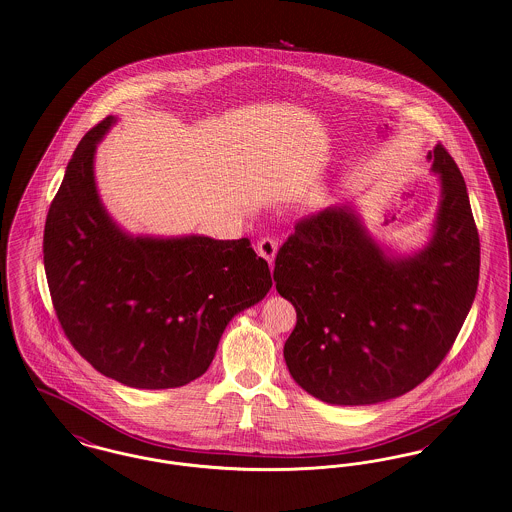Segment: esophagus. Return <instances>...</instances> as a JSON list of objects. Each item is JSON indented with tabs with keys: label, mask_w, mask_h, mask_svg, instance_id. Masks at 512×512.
<instances>
[{
	"label": "esophagus",
	"mask_w": 512,
	"mask_h": 512,
	"mask_svg": "<svg viewBox=\"0 0 512 512\" xmlns=\"http://www.w3.org/2000/svg\"><path fill=\"white\" fill-rule=\"evenodd\" d=\"M256 250H258V254H260L268 264H273L275 254H277V241L266 237V239L258 241V244H256Z\"/></svg>",
	"instance_id": "34e87169"
}]
</instances>
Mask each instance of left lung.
Here are the masks:
<instances>
[{"instance_id":"obj_1","label":"left lung","mask_w":512,"mask_h":512,"mask_svg":"<svg viewBox=\"0 0 512 512\" xmlns=\"http://www.w3.org/2000/svg\"><path fill=\"white\" fill-rule=\"evenodd\" d=\"M441 200L430 243L395 256L352 206L304 217L275 258V289L296 310L283 356L296 383L323 403L401 397L441 364L480 277V237L466 183L437 144L428 152Z\"/></svg>"}]
</instances>
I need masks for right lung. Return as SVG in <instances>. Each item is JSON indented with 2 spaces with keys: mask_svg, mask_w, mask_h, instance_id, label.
Returning <instances> with one entry per match:
<instances>
[{
  "mask_svg": "<svg viewBox=\"0 0 512 512\" xmlns=\"http://www.w3.org/2000/svg\"><path fill=\"white\" fill-rule=\"evenodd\" d=\"M90 129L65 169L44 229V268L67 339L100 374L135 389L202 376L239 312L271 289L268 262L248 239L133 237L109 217L94 179Z\"/></svg>",
  "mask_w": 512,
  "mask_h": 512,
  "instance_id": "obj_1",
  "label": "right lung"
}]
</instances>
